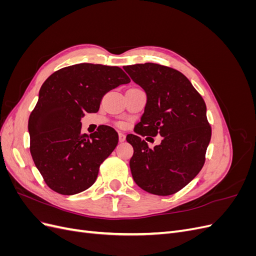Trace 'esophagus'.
Segmentation results:
<instances>
[{
	"label": "esophagus",
	"instance_id": "34e87169",
	"mask_svg": "<svg viewBox=\"0 0 256 256\" xmlns=\"http://www.w3.org/2000/svg\"><path fill=\"white\" fill-rule=\"evenodd\" d=\"M118 140H120V142H124V141H125V140H126L125 134L120 132V134H118Z\"/></svg>",
	"mask_w": 256,
	"mask_h": 256
}]
</instances>
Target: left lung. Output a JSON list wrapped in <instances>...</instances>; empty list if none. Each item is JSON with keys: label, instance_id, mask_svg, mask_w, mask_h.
Wrapping results in <instances>:
<instances>
[{"label": "left lung", "instance_id": "1", "mask_svg": "<svg viewBox=\"0 0 256 256\" xmlns=\"http://www.w3.org/2000/svg\"><path fill=\"white\" fill-rule=\"evenodd\" d=\"M124 69L147 95L136 134L126 138L134 147L129 162L134 180L152 194H174L187 186L205 164L212 127L204 99L187 76L174 68L145 63L124 66ZM157 134L162 141L154 149L140 138Z\"/></svg>", "mask_w": 256, "mask_h": 256}]
</instances>
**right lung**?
Returning a JSON list of instances; mask_svg holds the SVG:
<instances>
[{"label":"right lung","mask_w":256,"mask_h":256,"mask_svg":"<svg viewBox=\"0 0 256 256\" xmlns=\"http://www.w3.org/2000/svg\"><path fill=\"white\" fill-rule=\"evenodd\" d=\"M129 82L118 66L90 63L58 69L44 82L28 118L30 152L50 189L72 196L96 182L118 134L106 125L82 134L81 118L96 113L104 94Z\"/></svg>","instance_id":"add662e5"}]
</instances>
